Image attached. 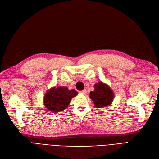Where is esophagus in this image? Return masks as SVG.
Wrapping results in <instances>:
<instances>
[{
    "label": "esophagus",
    "instance_id": "esophagus-1",
    "mask_svg": "<svg viewBox=\"0 0 159 159\" xmlns=\"http://www.w3.org/2000/svg\"><path fill=\"white\" fill-rule=\"evenodd\" d=\"M81 93H82V94H86V89H83V90H82V91H80V92Z\"/></svg>",
    "mask_w": 159,
    "mask_h": 159
}]
</instances>
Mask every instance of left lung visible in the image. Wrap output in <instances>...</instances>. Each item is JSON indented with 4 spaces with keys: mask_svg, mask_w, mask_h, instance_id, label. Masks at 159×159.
Segmentation results:
<instances>
[{
    "mask_svg": "<svg viewBox=\"0 0 159 159\" xmlns=\"http://www.w3.org/2000/svg\"><path fill=\"white\" fill-rule=\"evenodd\" d=\"M114 92L107 84L99 82L94 85V90L89 93L90 98L96 108H104L112 104Z\"/></svg>",
    "mask_w": 159,
    "mask_h": 159,
    "instance_id": "1",
    "label": "left lung"
}]
</instances>
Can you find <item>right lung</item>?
Instances as JSON below:
<instances>
[{
  "mask_svg": "<svg viewBox=\"0 0 159 159\" xmlns=\"http://www.w3.org/2000/svg\"><path fill=\"white\" fill-rule=\"evenodd\" d=\"M78 94L75 89H69L65 86L52 88L44 96L43 102L50 112H59L64 110L71 101Z\"/></svg>",
  "mask_w": 159,
  "mask_h": 159,
  "instance_id": "add662e5",
  "label": "right lung"
}]
</instances>
